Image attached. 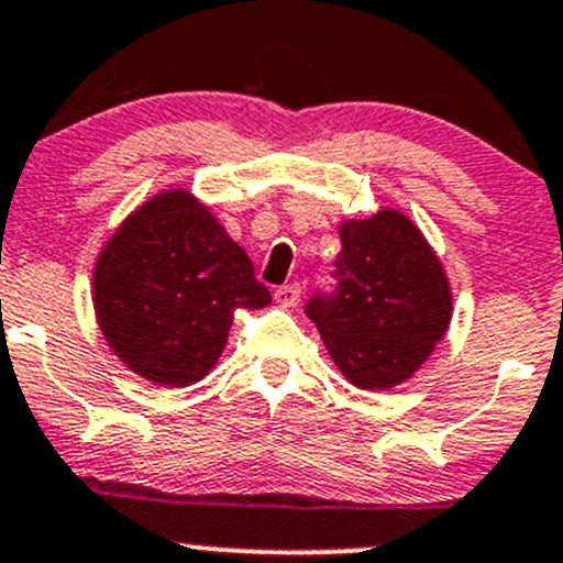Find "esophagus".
<instances>
[{
	"label": "esophagus",
	"mask_w": 563,
	"mask_h": 563,
	"mask_svg": "<svg viewBox=\"0 0 563 563\" xmlns=\"http://www.w3.org/2000/svg\"><path fill=\"white\" fill-rule=\"evenodd\" d=\"M299 296H301L299 283H288V286H280L275 291V299L280 307H296L299 305Z\"/></svg>",
	"instance_id": "34e87169"
}]
</instances>
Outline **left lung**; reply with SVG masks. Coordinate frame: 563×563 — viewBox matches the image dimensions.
<instances>
[{"label": "left lung", "instance_id": "obj_1", "mask_svg": "<svg viewBox=\"0 0 563 563\" xmlns=\"http://www.w3.org/2000/svg\"><path fill=\"white\" fill-rule=\"evenodd\" d=\"M336 294L314 296L333 366L361 390H390L422 368L449 331L454 296L441 258L398 208L339 224Z\"/></svg>", "mask_w": 563, "mask_h": 563}]
</instances>
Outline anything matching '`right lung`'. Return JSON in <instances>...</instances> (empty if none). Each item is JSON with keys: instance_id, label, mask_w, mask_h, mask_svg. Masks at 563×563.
<instances>
[{"instance_id": "add662e5", "label": "right lung", "mask_w": 563, "mask_h": 563, "mask_svg": "<svg viewBox=\"0 0 563 563\" xmlns=\"http://www.w3.org/2000/svg\"><path fill=\"white\" fill-rule=\"evenodd\" d=\"M269 301L249 253L184 187L128 213L92 264L98 329L133 374L157 387H189L211 374L234 312Z\"/></svg>"}]
</instances>
